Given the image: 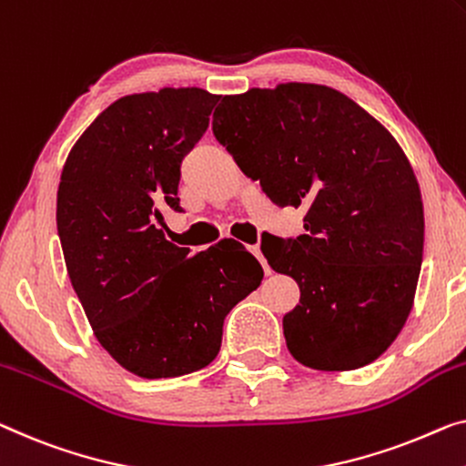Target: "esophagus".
I'll use <instances>...</instances> for the list:
<instances>
[{
  "mask_svg": "<svg viewBox=\"0 0 466 466\" xmlns=\"http://www.w3.org/2000/svg\"><path fill=\"white\" fill-rule=\"evenodd\" d=\"M248 251H251L257 259H259V263L263 266V269H266V274H272V269H269V266H268V261H266V257H263V253H261V248L259 247H251L248 248Z\"/></svg>",
  "mask_w": 466,
  "mask_h": 466,
  "instance_id": "34e87169",
  "label": "esophagus"
}]
</instances>
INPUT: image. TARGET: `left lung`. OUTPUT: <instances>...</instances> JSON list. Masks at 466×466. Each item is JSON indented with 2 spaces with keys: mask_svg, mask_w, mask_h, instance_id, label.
Instances as JSON below:
<instances>
[{
  "mask_svg": "<svg viewBox=\"0 0 466 466\" xmlns=\"http://www.w3.org/2000/svg\"><path fill=\"white\" fill-rule=\"evenodd\" d=\"M213 134L280 207H305V234H263L274 272L295 278L282 320L297 362L356 370L389 350L410 316L425 213L412 165L372 115L337 89L280 83L224 96Z\"/></svg>",
  "mask_w": 466,
  "mask_h": 466,
  "instance_id": "1",
  "label": "left lung"
}]
</instances>
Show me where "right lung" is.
Wrapping results in <instances>:
<instances>
[{
  "instance_id": "1",
  "label": "right lung",
  "mask_w": 466,
  "mask_h": 466,
  "mask_svg": "<svg viewBox=\"0 0 466 466\" xmlns=\"http://www.w3.org/2000/svg\"><path fill=\"white\" fill-rule=\"evenodd\" d=\"M218 100L200 87L123 96L62 167L56 224L68 278L100 345L142 379L209 366L226 316L263 280L240 242L192 255L161 230L165 207L179 211L182 158Z\"/></svg>"
}]
</instances>
